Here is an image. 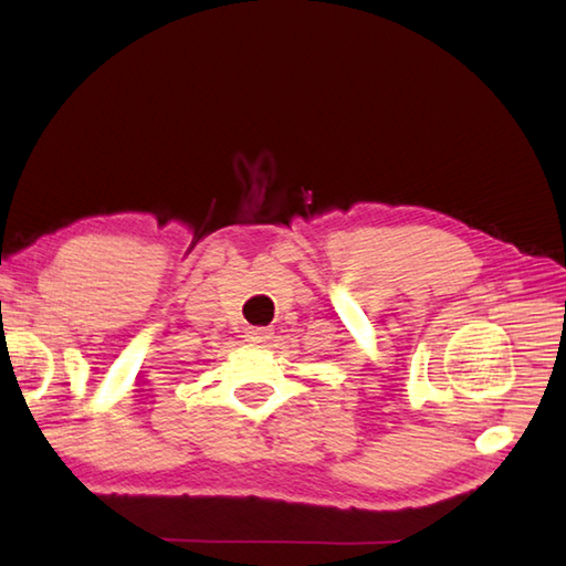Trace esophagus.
Wrapping results in <instances>:
<instances>
[{
  "mask_svg": "<svg viewBox=\"0 0 566 566\" xmlns=\"http://www.w3.org/2000/svg\"><path fill=\"white\" fill-rule=\"evenodd\" d=\"M270 338H272L270 328H248V340L252 345H264Z\"/></svg>",
  "mask_w": 566,
  "mask_h": 566,
  "instance_id": "1",
  "label": "esophagus"
}]
</instances>
